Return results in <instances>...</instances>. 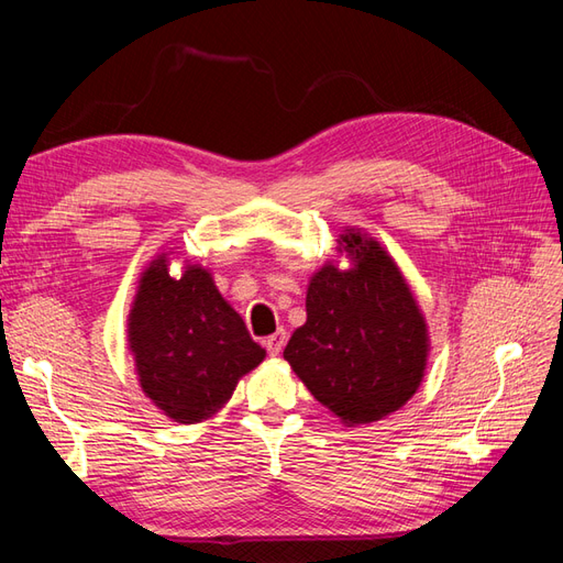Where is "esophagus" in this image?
Returning a JSON list of instances; mask_svg holds the SVG:
<instances>
[{"instance_id": "34e87169", "label": "esophagus", "mask_w": 563, "mask_h": 563, "mask_svg": "<svg viewBox=\"0 0 563 563\" xmlns=\"http://www.w3.org/2000/svg\"><path fill=\"white\" fill-rule=\"evenodd\" d=\"M284 345H286V331L284 329H279V331H275V333L265 338V347L272 356L279 354L284 350Z\"/></svg>"}]
</instances>
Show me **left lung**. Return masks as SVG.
Listing matches in <instances>:
<instances>
[{"instance_id": "1", "label": "left lung", "mask_w": 563, "mask_h": 563, "mask_svg": "<svg viewBox=\"0 0 563 563\" xmlns=\"http://www.w3.org/2000/svg\"><path fill=\"white\" fill-rule=\"evenodd\" d=\"M335 244L338 258L312 272L308 319L288 340L284 360L319 404L356 428L399 411L416 395L430 331L404 272L376 236L345 228Z\"/></svg>"}]
</instances>
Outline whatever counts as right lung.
Masks as SVG:
<instances>
[{
	"label": "right lung",
	"instance_id": "1",
	"mask_svg": "<svg viewBox=\"0 0 563 563\" xmlns=\"http://www.w3.org/2000/svg\"><path fill=\"white\" fill-rule=\"evenodd\" d=\"M174 253H157L141 272L126 343L143 395L162 416L195 424L223 411L265 350L218 291L211 269L185 258L180 275H172Z\"/></svg>",
	"mask_w": 563,
	"mask_h": 563
}]
</instances>
